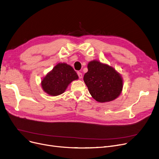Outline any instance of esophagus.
Returning <instances> with one entry per match:
<instances>
[{
    "label": "esophagus",
    "instance_id": "34e87169",
    "mask_svg": "<svg viewBox=\"0 0 159 159\" xmlns=\"http://www.w3.org/2000/svg\"><path fill=\"white\" fill-rule=\"evenodd\" d=\"M77 74H78V76H79V79H82V74L81 73H80V72H77Z\"/></svg>",
    "mask_w": 159,
    "mask_h": 159
}]
</instances>
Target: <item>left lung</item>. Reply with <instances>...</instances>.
<instances>
[{
    "instance_id": "left-lung-1",
    "label": "left lung",
    "mask_w": 159,
    "mask_h": 159,
    "mask_svg": "<svg viewBox=\"0 0 159 159\" xmlns=\"http://www.w3.org/2000/svg\"><path fill=\"white\" fill-rule=\"evenodd\" d=\"M84 81L92 98L99 102L114 101L123 89V79L114 67L93 60L88 64Z\"/></svg>"
}]
</instances>
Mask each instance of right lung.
<instances>
[{"label": "right lung", "instance_id": "obj_1", "mask_svg": "<svg viewBox=\"0 0 159 159\" xmlns=\"http://www.w3.org/2000/svg\"><path fill=\"white\" fill-rule=\"evenodd\" d=\"M79 79L73 68L66 63H58L41 80L43 90L51 96L63 93L73 80Z\"/></svg>", "mask_w": 159, "mask_h": 159}]
</instances>
